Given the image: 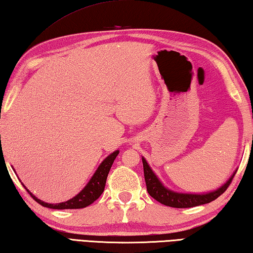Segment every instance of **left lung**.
I'll return each mask as SVG.
<instances>
[{"label":"left lung","instance_id":"8db88e82","mask_svg":"<svg viewBox=\"0 0 253 253\" xmlns=\"http://www.w3.org/2000/svg\"><path fill=\"white\" fill-rule=\"evenodd\" d=\"M142 166H144L145 181L147 186V191L154 199L159 201L165 206L172 207V208H191V207L209 204L211 201L217 199L220 195H222L227 188L230 185L232 178L235 177L237 170L232 173V176L223 183L218 189L205 192V194H185V192H177L169 189L160 179L156 176L153 169L147 163V160L141 157Z\"/></svg>","mask_w":253,"mask_h":253}]
</instances>
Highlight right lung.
Masks as SVG:
<instances>
[{"label": "right lung", "instance_id": "right-lung-1", "mask_svg": "<svg viewBox=\"0 0 253 253\" xmlns=\"http://www.w3.org/2000/svg\"><path fill=\"white\" fill-rule=\"evenodd\" d=\"M118 154H119V150H115L114 153L108 155L107 157L105 158L102 163H100L98 168L96 169V171L94 172L93 177H91L89 179V181L87 182V185L83 188V189L75 197H73L72 199L67 200V201H64V203H59V204L44 203V201L36 198V197L32 194L30 190H27V191L30 192L32 198H33L36 203H39L43 207H46V208H50V209L85 208V207L93 204L95 200H97L99 198V196L103 194L105 185H106V179L108 176V172H109V170H111L112 165L114 163L115 158L117 157Z\"/></svg>", "mask_w": 253, "mask_h": 253}]
</instances>
